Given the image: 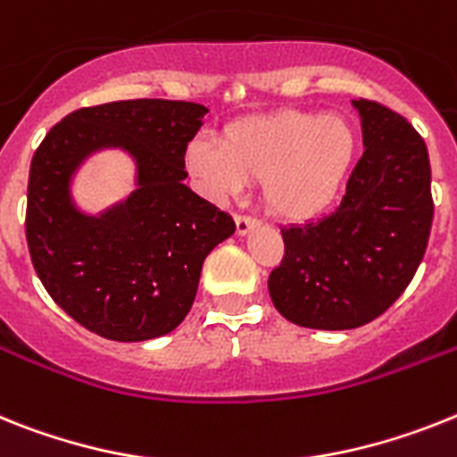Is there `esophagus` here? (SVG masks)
I'll return each mask as SVG.
<instances>
[{"label":"esophagus","instance_id":"esophagus-1","mask_svg":"<svg viewBox=\"0 0 457 457\" xmlns=\"http://www.w3.org/2000/svg\"><path fill=\"white\" fill-rule=\"evenodd\" d=\"M235 222H237V235L239 237H244V235H248V232H251L253 228H258L260 225V220L258 218H251V216H237L235 218Z\"/></svg>","mask_w":457,"mask_h":457}]
</instances>
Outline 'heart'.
<instances>
[{
    "mask_svg": "<svg viewBox=\"0 0 457 457\" xmlns=\"http://www.w3.org/2000/svg\"><path fill=\"white\" fill-rule=\"evenodd\" d=\"M358 137L341 116L281 109L225 125L220 144L197 137L186 148L187 171L211 197H232L262 183L274 216L304 222L320 216L351 171Z\"/></svg>",
    "mask_w": 457,
    "mask_h": 457,
    "instance_id": "heart-1",
    "label": "heart"
}]
</instances>
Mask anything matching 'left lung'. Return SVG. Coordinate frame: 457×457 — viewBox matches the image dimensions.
I'll return each instance as SVG.
<instances>
[{"label":"left lung","mask_w":457,"mask_h":457,"mask_svg":"<svg viewBox=\"0 0 457 457\" xmlns=\"http://www.w3.org/2000/svg\"><path fill=\"white\" fill-rule=\"evenodd\" d=\"M365 153L329 216L283 228L270 274L274 306L290 323L353 329L381 316L411 283L430 239V157L423 137L388 106L355 99Z\"/></svg>","instance_id":"obj_1"}]
</instances>
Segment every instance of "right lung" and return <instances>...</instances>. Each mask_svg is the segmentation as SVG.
<instances>
[{"mask_svg":"<svg viewBox=\"0 0 457 457\" xmlns=\"http://www.w3.org/2000/svg\"><path fill=\"white\" fill-rule=\"evenodd\" d=\"M209 109L128 99L86 106L46 134L29 167L25 235L37 276L60 309L95 335L145 341L181 325L204 258L235 220L183 183L186 148ZM122 147L137 190L99 217L75 209L68 183L90 152Z\"/></svg>","mask_w":457,"mask_h":457,"instance_id":"add662e5","label":"right lung"}]
</instances>
